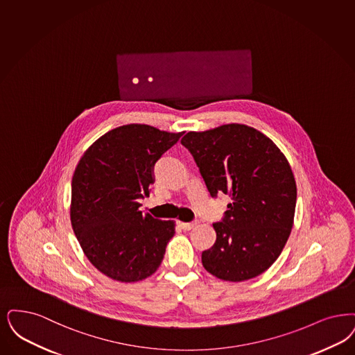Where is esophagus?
<instances>
[{
	"label": "esophagus",
	"mask_w": 355,
	"mask_h": 355,
	"mask_svg": "<svg viewBox=\"0 0 355 355\" xmlns=\"http://www.w3.org/2000/svg\"><path fill=\"white\" fill-rule=\"evenodd\" d=\"M197 222H194V223H184V222H178V226L184 230V231H190V230H193L194 227H197Z\"/></svg>",
	"instance_id": "obj_1"
}]
</instances>
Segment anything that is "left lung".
Listing matches in <instances>:
<instances>
[{"label":"left lung","mask_w":355,"mask_h":355,"mask_svg":"<svg viewBox=\"0 0 355 355\" xmlns=\"http://www.w3.org/2000/svg\"><path fill=\"white\" fill-rule=\"evenodd\" d=\"M194 157L211 197H231L216 241L202 252L213 276L239 283L268 270L293 227L297 186L276 144L244 124L187 132L181 140Z\"/></svg>","instance_id":"left-lung-1"}]
</instances>
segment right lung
<instances>
[{
    "label": "right lung",
    "mask_w": 355,
    "mask_h": 355,
    "mask_svg": "<svg viewBox=\"0 0 355 355\" xmlns=\"http://www.w3.org/2000/svg\"><path fill=\"white\" fill-rule=\"evenodd\" d=\"M182 135L146 124L114 128L75 168L72 230L91 264L114 282H140L162 263L175 222L142 214L139 199L149 197L155 162Z\"/></svg>",
    "instance_id": "obj_1"
}]
</instances>
